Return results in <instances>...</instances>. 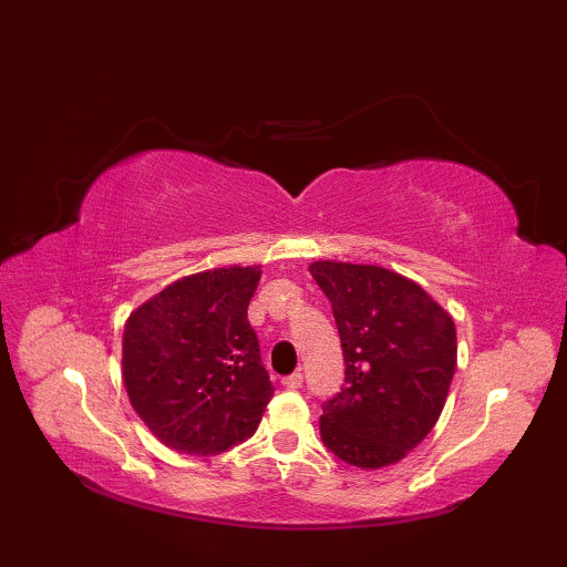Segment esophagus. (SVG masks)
<instances>
[{
  "instance_id": "obj_1",
  "label": "esophagus",
  "mask_w": 567,
  "mask_h": 567,
  "mask_svg": "<svg viewBox=\"0 0 567 567\" xmlns=\"http://www.w3.org/2000/svg\"><path fill=\"white\" fill-rule=\"evenodd\" d=\"M302 382H305V375H302V372H292V375L282 378V388H287V390H297V388H302Z\"/></svg>"
}]
</instances>
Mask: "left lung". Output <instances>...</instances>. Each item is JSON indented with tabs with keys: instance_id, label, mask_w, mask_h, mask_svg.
I'll return each mask as SVG.
<instances>
[{
	"instance_id": "obj_1",
	"label": "left lung",
	"mask_w": 567,
	"mask_h": 567,
	"mask_svg": "<svg viewBox=\"0 0 567 567\" xmlns=\"http://www.w3.org/2000/svg\"><path fill=\"white\" fill-rule=\"evenodd\" d=\"M339 327L346 384L323 404L321 441L343 463L392 465L429 436L455 372V323L406 277L378 265H309Z\"/></svg>"
}]
</instances>
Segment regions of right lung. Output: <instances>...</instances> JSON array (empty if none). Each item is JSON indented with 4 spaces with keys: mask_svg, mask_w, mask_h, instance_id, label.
Instances as JSON below:
<instances>
[{
    "mask_svg": "<svg viewBox=\"0 0 567 567\" xmlns=\"http://www.w3.org/2000/svg\"><path fill=\"white\" fill-rule=\"evenodd\" d=\"M258 282L260 265L187 275L128 317L124 384L161 443L216 455L256 433L272 396L248 323Z\"/></svg>",
    "mask_w": 567,
    "mask_h": 567,
    "instance_id": "right-lung-1",
    "label": "right lung"
}]
</instances>
